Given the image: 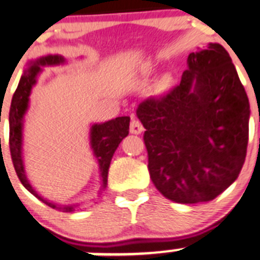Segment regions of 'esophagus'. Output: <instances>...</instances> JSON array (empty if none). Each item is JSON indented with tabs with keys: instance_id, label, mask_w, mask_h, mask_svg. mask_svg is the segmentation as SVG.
I'll return each instance as SVG.
<instances>
[{
	"instance_id": "obj_1",
	"label": "esophagus",
	"mask_w": 260,
	"mask_h": 260,
	"mask_svg": "<svg viewBox=\"0 0 260 260\" xmlns=\"http://www.w3.org/2000/svg\"><path fill=\"white\" fill-rule=\"evenodd\" d=\"M144 132V127L143 125L140 123V121L138 118L133 117L132 118V122H130V133L132 134H140V133Z\"/></svg>"
}]
</instances>
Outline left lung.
Wrapping results in <instances>:
<instances>
[{"label": "left lung", "instance_id": "1", "mask_svg": "<svg viewBox=\"0 0 260 260\" xmlns=\"http://www.w3.org/2000/svg\"><path fill=\"white\" fill-rule=\"evenodd\" d=\"M179 85L139 105L148 170L158 191L182 204L213 200L245 162L250 106L229 52H192Z\"/></svg>", "mask_w": 260, "mask_h": 260}]
</instances>
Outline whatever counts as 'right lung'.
<instances>
[{
  "instance_id": "add662e5",
  "label": "right lung",
  "mask_w": 260,
  "mask_h": 260,
  "mask_svg": "<svg viewBox=\"0 0 260 260\" xmlns=\"http://www.w3.org/2000/svg\"><path fill=\"white\" fill-rule=\"evenodd\" d=\"M65 62V58L60 54H48L44 57H39L38 60L30 61L28 70L24 71L21 75L19 85L14 93V97L11 101V107H10L9 123H10V153H11V159L14 163L15 171L17 177L21 181L28 191H30L34 197L47 204L51 208L62 209L63 212H74L76 206H63L58 207L53 203L48 202L47 199L42 198L36 190L31 187L30 182L26 179L25 170H24L23 162V152H21V144H23V120L29 105V95H30L31 88L37 83V76L42 71V66H53L60 65ZM128 125H130V117L122 116V117H116L115 120H110L103 123H94L90 128V145L95 158L98 159L100 165V176L102 180V186L101 191L107 186V176L108 169H110L111 159L113 157V153L117 149L121 140L128 134Z\"/></svg>"
}]
</instances>
